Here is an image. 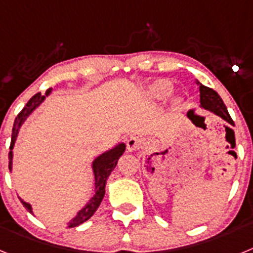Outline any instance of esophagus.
Wrapping results in <instances>:
<instances>
[{
	"label": "esophagus",
	"instance_id": "esophagus-1",
	"mask_svg": "<svg viewBox=\"0 0 253 253\" xmlns=\"http://www.w3.org/2000/svg\"><path fill=\"white\" fill-rule=\"evenodd\" d=\"M142 144L143 140L139 137H135V135H131V137L126 139V148H128L129 152L138 151L142 147Z\"/></svg>",
	"mask_w": 253,
	"mask_h": 253
}]
</instances>
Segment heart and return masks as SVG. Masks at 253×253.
Wrapping results in <instances>:
<instances>
[{"instance_id": "1", "label": "heart", "mask_w": 253, "mask_h": 253, "mask_svg": "<svg viewBox=\"0 0 253 253\" xmlns=\"http://www.w3.org/2000/svg\"><path fill=\"white\" fill-rule=\"evenodd\" d=\"M172 92L171 84L167 81H156L149 84L146 90V96L153 101H162L166 100Z\"/></svg>"}]
</instances>
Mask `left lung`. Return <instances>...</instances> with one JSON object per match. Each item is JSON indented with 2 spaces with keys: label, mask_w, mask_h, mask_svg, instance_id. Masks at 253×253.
<instances>
[{
  "label": "left lung",
  "mask_w": 253,
  "mask_h": 253,
  "mask_svg": "<svg viewBox=\"0 0 253 253\" xmlns=\"http://www.w3.org/2000/svg\"><path fill=\"white\" fill-rule=\"evenodd\" d=\"M196 84L199 86V91H200V107L210 111V113L215 114V115L220 116L223 120H225L227 123L233 125V120H232L231 115L228 114L227 107H225L223 100L220 99V96L213 88H209V87L204 86V84H202L199 81H196ZM187 116H189L190 119H193L191 111L187 114Z\"/></svg>",
  "instance_id": "left-lung-1"
}]
</instances>
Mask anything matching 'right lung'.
Instances as JSON below:
<instances>
[{
  "label": "right lung",
  "mask_w": 253,
  "mask_h": 253,
  "mask_svg": "<svg viewBox=\"0 0 253 253\" xmlns=\"http://www.w3.org/2000/svg\"><path fill=\"white\" fill-rule=\"evenodd\" d=\"M53 91V88H49L46 90L45 96H43L40 92H38L37 95H34L31 97L30 100L28 101V104L25 105V107L20 111L19 115L16 116V119H15V123H13V128H12V135H11V146H10V153H8V158H10V171L12 169V158H13V153L12 149L13 146H15V142H16L17 134H19L20 128H21V125L24 124L26 119L29 118L33 111L39 106L42 102L45 100L46 96H49ZM125 144L124 143H119V144H116L114 148L109 149V151L104 152L102 154L97 156L95 160L92 161V172H93V177H95V194H93L92 198L88 200L86 205L82 208L80 211L77 213V215L75 218H72L67 223V227L68 228H73L77 227V225L82 224L86 220L91 218V216L95 214V211L97 210V208L100 207L101 204L102 199L105 196V186H106V181L107 177L110 176L111 171L116 167L118 165V160L123 156L125 151ZM22 203V205L26 208V209L33 213V208L29 203L24 202L22 199H20Z\"/></svg>",
  "instance_id": "obj_1"
}]
</instances>
